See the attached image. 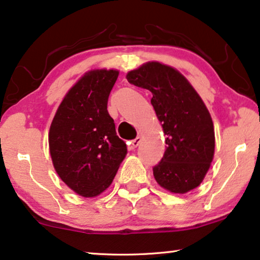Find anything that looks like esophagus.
Returning <instances> with one entry per match:
<instances>
[{"label":"esophagus","instance_id":"34e87169","mask_svg":"<svg viewBox=\"0 0 260 260\" xmlns=\"http://www.w3.org/2000/svg\"><path fill=\"white\" fill-rule=\"evenodd\" d=\"M140 143H141V137H136V138H135V140H133V141L130 142V149L137 148L138 145H140Z\"/></svg>","mask_w":260,"mask_h":260}]
</instances>
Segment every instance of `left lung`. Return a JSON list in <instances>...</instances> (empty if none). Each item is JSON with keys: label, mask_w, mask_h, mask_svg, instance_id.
<instances>
[{"label": "left lung", "mask_w": 260, "mask_h": 260, "mask_svg": "<svg viewBox=\"0 0 260 260\" xmlns=\"http://www.w3.org/2000/svg\"><path fill=\"white\" fill-rule=\"evenodd\" d=\"M126 79L151 92V105L167 136L165 155L152 168L155 180L176 194L197 188L215 147L213 120L201 97L179 71L157 61L130 71Z\"/></svg>", "instance_id": "left-lung-1"}]
</instances>
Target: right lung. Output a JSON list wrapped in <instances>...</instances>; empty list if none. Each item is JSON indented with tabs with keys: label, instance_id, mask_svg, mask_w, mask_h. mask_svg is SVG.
I'll return each mask as SVG.
<instances>
[{
	"label": "right lung",
	"instance_id": "obj_1",
	"mask_svg": "<svg viewBox=\"0 0 260 260\" xmlns=\"http://www.w3.org/2000/svg\"><path fill=\"white\" fill-rule=\"evenodd\" d=\"M119 72L93 70L67 92L49 127L55 172L84 198L103 193L115 179L127 149L117 136L108 99Z\"/></svg>",
	"mask_w": 260,
	"mask_h": 260
}]
</instances>
